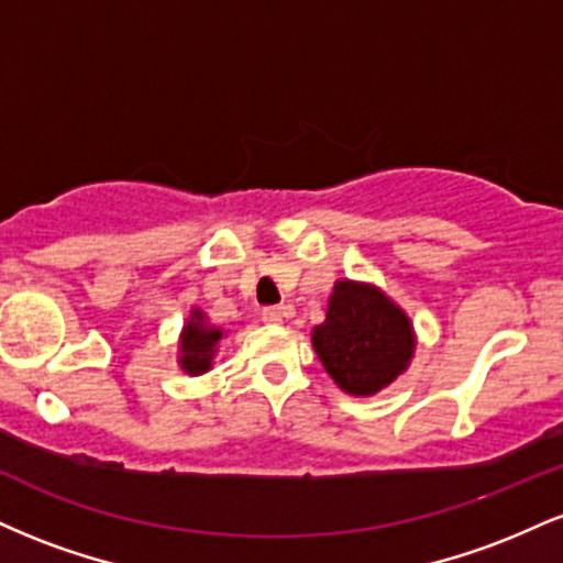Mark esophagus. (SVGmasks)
Segmentation results:
<instances>
[{
    "label": "esophagus",
    "instance_id": "1",
    "mask_svg": "<svg viewBox=\"0 0 563 563\" xmlns=\"http://www.w3.org/2000/svg\"><path fill=\"white\" fill-rule=\"evenodd\" d=\"M264 322H280L283 320V307H264L262 309Z\"/></svg>",
    "mask_w": 563,
    "mask_h": 563
}]
</instances>
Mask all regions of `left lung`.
Returning a JSON list of instances; mask_svg holds the SVG:
<instances>
[{"label": "left lung", "mask_w": 563, "mask_h": 563, "mask_svg": "<svg viewBox=\"0 0 563 563\" xmlns=\"http://www.w3.org/2000/svg\"><path fill=\"white\" fill-rule=\"evenodd\" d=\"M312 344L335 384L365 397L391 384L410 363L412 328L378 288L341 280Z\"/></svg>", "instance_id": "8db88e82"}]
</instances>
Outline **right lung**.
Wrapping results in <instances>:
<instances>
[{
    "instance_id": "add662e5",
    "label": "right lung",
    "mask_w": 563,
    "mask_h": 563,
    "mask_svg": "<svg viewBox=\"0 0 563 563\" xmlns=\"http://www.w3.org/2000/svg\"><path fill=\"white\" fill-rule=\"evenodd\" d=\"M222 339V331L209 328L203 322V314L192 312L190 322L185 325L183 333V367L190 376L206 373L211 367V357L217 352V341Z\"/></svg>"
}]
</instances>
